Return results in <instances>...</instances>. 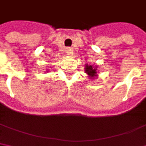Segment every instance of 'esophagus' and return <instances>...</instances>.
I'll use <instances>...</instances> for the list:
<instances>
[{
  "label": "esophagus",
  "instance_id": "obj_1",
  "mask_svg": "<svg viewBox=\"0 0 146 146\" xmlns=\"http://www.w3.org/2000/svg\"><path fill=\"white\" fill-rule=\"evenodd\" d=\"M66 53L67 54L71 55V54H74V50H72V48H66Z\"/></svg>",
  "mask_w": 146,
  "mask_h": 146
}]
</instances>
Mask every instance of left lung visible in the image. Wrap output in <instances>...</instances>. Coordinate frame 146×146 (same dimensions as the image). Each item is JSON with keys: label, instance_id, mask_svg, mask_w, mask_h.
I'll return each instance as SVG.
<instances>
[{"label": "left lung", "instance_id": "left-lung-1", "mask_svg": "<svg viewBox=\"0 0 146 146\" xmlns=\"http://www.w3.org/2000/svg\"><path fill=\"white\" fill-rule=\"evenodd\" d=\"M85 70H86V72H87L88 75H89L91 78H92V77L96 76V74H97V71H96V69H95V68H93V67H92V66H88V65H86V66Z\"/></svg>", "mask_w": 146, "mask_h": 146}]
</instances>
